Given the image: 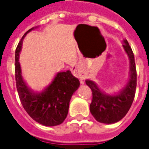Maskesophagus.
I'll list each match as a JSON object with an SVG mask.
<instances>
[{"instance_id":"esophagus-1","label":"esophagus","mask_w":149,"mask_h":149,"mask_svg":"<svg viewBox=\"0 0 149 149\" xmlns=\"http://www.w3.org/2000/svg\"><path fill=\"white\" fill-rule=\"evenodd\" d=\"M80 79H81V81H82V80H83V77H80ZM81 83H83V82L81 81Z\"/></svg>"}]
</instances>
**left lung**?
Segmentation results:
<instances>
[{
    "instance_id": "8db88e82",
    "label": "left lung",
    "mask_w": 149,
    "mask_h": 149,
    "mask_svg": "<svg viewBox=\"0 0 149 149\" xmlns=\"http://www.w3.org/2000/svg\"><path fill=\"white\" fill-rule=\"evenodd\" d=\"M123 49L129 60V75L124 87L116 93H108L95 81L86 80L85 83L93 92L90 112L97 121L103 124H114L125 117L134 100L136 88V71L135 59L128 40H123Z\"/></svg>"
}]
</instances>
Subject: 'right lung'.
<instances>
[{
  "label": "right lung",
  "mask_w": 149,
  "mask_h": 149,
  "mask_svg": "<svg viewBox=\"0 0 149 149\" xmlns=\"http://www.w3.org/2000/svg\"><path fill=\"white\" fill-rule=\"evenodd\" d=\"M27 31L18 44L15 52V77L17 89L21 104L35 121L45 126H56L62 124L68 112L72 96L80 87V81L69 70L56 72L52 81L41 91L33 90L24 81L21 64L20 52Z\"/></svg>",
  "instance_id": "1"
}]
</instances>
